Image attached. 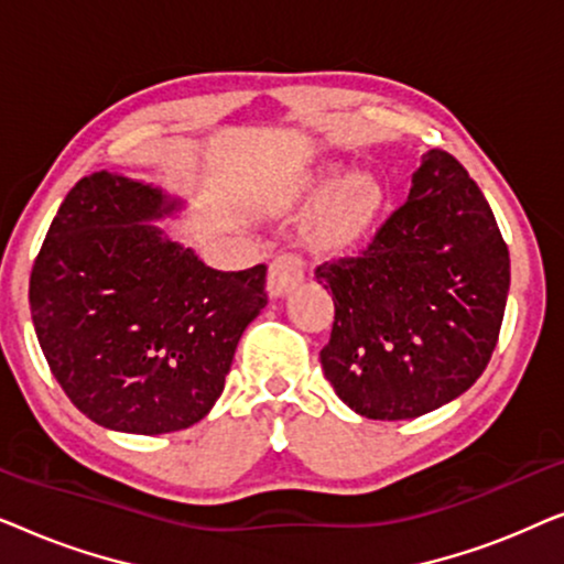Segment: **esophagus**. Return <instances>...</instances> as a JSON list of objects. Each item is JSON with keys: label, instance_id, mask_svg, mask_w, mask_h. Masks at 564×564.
Listing matches in <instances>:
<instances>
[{"label": "esophagus", "instance_id": "1", "mask_svg": "<svg viewBox=\"0 0 564 564\" xmlns=\"http://www.w3.org/2000/svg\"><path fill=\"white\" fill-rule=\"evenodd\" d=\"M305 276L303 259L295 253H282L269 264L267 272V292L269 297H284L290 290H295Z\"/></svg>", "mask_w": 564, "mask_h": 564}]
</instances>
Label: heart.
Returning <instances> with one entry per match:
<instances>
[{"instance_id":"obj_1","label":"heart","mask_w":564,"mask_h":564,"mask_svg":"<svg viewBox=\"0 0 564 564\" xmlns=\"http://www.w3.org/2000/svg\"><path fill=\"white\" fill-rule=\"evenodd\" d=\"M307 189L323 195L313 223V243L318 249L334 251L357 243L369 234L380 218L384 189L372 174L351 172L344 176V164H323L307 176Z\"/></svg>"}]
</instances>
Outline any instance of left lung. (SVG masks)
Masks as SVG:
<instances>
[{"label": "left lung", "instance_id": "8db88e82", "mask_svg": "<svg viewBox=\"0 0 564 564\" xmlns=\"http://www.w3.org/2000/svg\"><path fill=\"white\" fill-rule=\"evenodd\" d=\"M336 321L323 375L354 413L419 419L477 382L498 344L511 261L488 199L446 151H426L405 205L357 259L323 264Z\"/></svg>", "mask_w": 564, "mask_h": 564}]
</instances>
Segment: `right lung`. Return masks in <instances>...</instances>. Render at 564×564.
I'll return each instance as SVG.
<instances>
[{"instance_id":"obj_1","label":"right lung","mask_w":564,"mask_h":564,"mask_svg":"<svg viewBox=\"0 0 564 564\" xmlns=\"http://www.w3.org/2000/svg\"><path fill=\"white\" fill-rule=\"evenodd\" d=\"M182 197L128 174L76 182L30 274V311L53 377L79 411L122 434L205 419L238 338L267 305V267L218 272L159 226Z\"/></svg>"}]
</instances>
